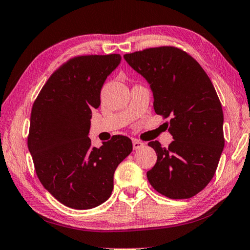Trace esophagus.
Masks as SVG:
<instances>
[{
    "instance_id": "1",
    "label": "esophagus",
    "mask_w": 250,
    "mask_h": 250,
    "mask_svg": "<svg viewBox=\"0 0 250 250\" xmlns=\"http://www.w3.org/2000/svg\"><path fill=\"white\" fill-rule=\"evenodd\" d=\"M144 143H141L140 140H138V139H133V147H134V149L136 150V149H140V148H143L144 147Z\"/></svg>"
}]
</instances>
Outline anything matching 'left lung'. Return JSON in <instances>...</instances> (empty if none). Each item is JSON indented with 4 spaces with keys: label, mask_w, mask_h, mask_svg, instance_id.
Here are the masks:
<instances>
[{
    "label": "left lung",
    "mask_w": 250,
    "mask_h": 250,
    "mask_svg": "<svg viewBox=\"0 0 250 250\" xmlns=\"http://www.w3.org/2000/svg\"><path fill=\"white\" fill-rule=\"evenodd\" d=\"M150 83L157 114L169 117L174 140L162 148L150 141L157 163L147 172L155 190L171 199H187L212 180L224 148L223 111L200 64L175 46H159L124 55Z\"/></svg>",
    "instance_id": "obj_1"
}]
</instances>
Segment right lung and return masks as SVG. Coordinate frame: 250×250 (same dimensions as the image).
<instances>
[{"label":"right lung","instance_id":"1","mask_svg":"<svg viewBox=\"0 0 250 250\" xmlns=\"http://www.w3.org/2000/svg\"><path fill=\"white\" fill-rule=\"evenodd\" d=\"M121 59L107 54L68 60L51 75L32 105L28 149L37 176L69 208L87 210L109 199L115 169L133 150L126 136H113L100 148L91 147L88 137L101 88Z\"/></svg>","mask_w":250,"mask_h":250}]
</instances>
